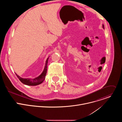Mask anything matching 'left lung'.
Here are the masks:
<instances>
[{
    "instance_id": "left-lung-1",
    "label": "left lung",
    "mask_w": 122,
    "mask_h": 122,
    "mask_svg": "<svg viewBox=\"0 0 122 122\" xmlns=\"http://www.w3.org/2000/svg\"><path fill=\"white\" fill-rule=\"evenodd\" d=\"M102 27H103V28H104V25H102Z\"/></svg>"
}]
</instances>
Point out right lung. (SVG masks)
Returning <instances> with one entry per match:
<instances>
[{
  "mask_svg": "<svg viewBox=\"0 0 122 122\" xmlns=\"http://www.w3.org/2000/svg\"><path fill=\"white\" fill-rule=\"evenodd\" d=\"M49 57L47 59L46 61L45 65L44 66V70L42 73L38 77L34 78V79H29V78H22L20 77L19 76H18L16 73V75L17 77L18 78L19 80L24 84L27 85H30V86H35L38 85L39 84H41L44 80L45 78V76L47 73V64H48V61Z\"/></svg>",
  "mask_w": 122,
  "mask_h": 122,
  "instance_id": "add662e5",
  "label": "right lung"
}]
</instances>
